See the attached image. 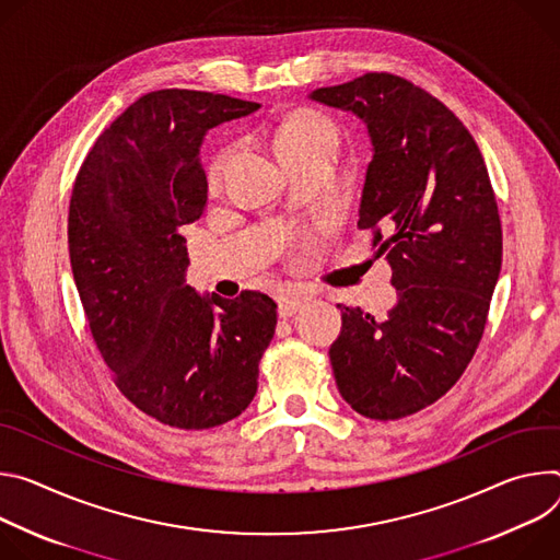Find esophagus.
I'll return each instance as SVG.
<instances>
[{
	"instance_id": "1",
	"label": "esophagus",
	"mask_w": 560,
	"mask_h": 560,
	"mask_svg": "<svg viewBox=\"0 0 560 560\" xmlns=\"http://www.w3.org/2000/svg\"><path fill=\"white\" fill-rule=\"evenodd\" d=\"M308 300V298L304 291H295V289H289V291H284L280 298H278V314H280V318H291L298 308H302Z\"/></svg>"
}]
</instances>
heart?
<instances>
[{"label": "heart", "instance_id": "heart-1", "mask_svg": "<svg viewBox=\"0 0 560 560\" xmlns=\"http://www.w3.org/2000/svg\"><path fill=\"white\" fill-rule=\"evenodd\" d=\"M334 140L338 142V129L336 124L320 115V113H314V110H304V113H298L295 117H291L289 121L282 124V129L278 131V138H276V144H278V151L284 153L287 149H293V147H300L304 142H314V140ZM222 164H224V155H220L213 164V175H220L222 171Z\"/></svg>", "mask_w": 560, "mask_h": 560}]
</instances>
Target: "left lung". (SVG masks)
Instances as JSON below:
<instances>
[{
    "instance_id": "left-lung-1",
    "label": "left lung",
    "mask_w": 560,
    "mask_h": 560,
    "mask_svg": "<svg viewBox=\"0 0 560 560\" xmlns=\"http://www.w3.org/2000/svg\"><path fill=\"white\" fill-rule=\"evenodd\" d=\"M308 100L351 110L366 127L358 226L374 229L398 291L385 320L340 308L329 349L336 385L366 418H405L445 396L480 342L503 262L489 173L465 124L402 78L366 73Z\"/></svg>"
}]
</instances>
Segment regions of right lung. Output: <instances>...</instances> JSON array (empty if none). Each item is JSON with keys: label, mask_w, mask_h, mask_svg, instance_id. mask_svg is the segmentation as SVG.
Listing matches in <instances>:
<instances>
[{"label": "right lung", "mask_w": 560, "mask_h": 560, "mask_svg": "<svg viewBox=\"0 0 560 560\" xmlns=\"http://www.w3.org/2000/svg\"><path fill=\"white\" fill-rule=\"evenodd\" d=\"M258 108L205 91L147 93L104 129L73 186L69 252L95 345L119 392L171 427L240 416L276 334L269 295L229 300L186 284L179 235L205 213L207 133Z\"/></svg>", "instance_id": "1"}]
</instances>
